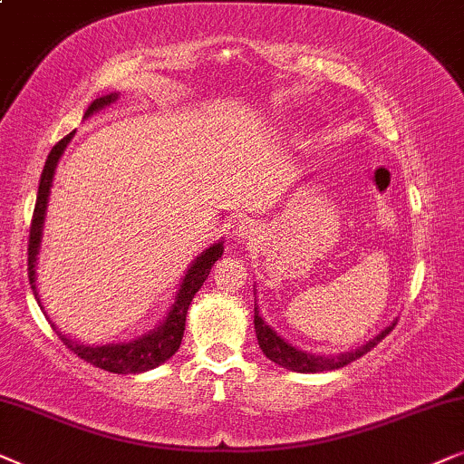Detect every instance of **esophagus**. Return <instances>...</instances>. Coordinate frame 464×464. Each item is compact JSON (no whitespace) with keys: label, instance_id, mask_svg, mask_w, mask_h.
<instances>
[{"label":"esophagus","instance_id":"esophagus-1","mask_svg":"<svg viewBox=\"0 0 464 464\" xmlns=\"http://www.w3.org/2000/svg\"><path fill=\"white\" fill-rule=\"evenodd\" d=\"M236 236L239 239H255L258 236V227L252 225V222H248V220H242L236 227Z\"/></svg>","mask_w":464,"mask_h":464}]
</instances>
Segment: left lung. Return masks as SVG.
I'll return each mask as SVG.
<instances>
[{
	"mask_svg": "<svg viewBox=\"0 0 464 464\" xmlns=\"http://www.w3.org/2000/svg\"><path fill=\"white\" fill-rule=\"evenodd\" d=\"M394 324H397V320H392L384 331L378 333L373 339H369L367 343H362L361 348L356 350L339 352V354H312V352L295 348V345L288 343L282 335H277V333L265 323L261 314H258V305L255 307V329H256V339H258V345H261L263 354L267 356L269 361H274L276 365L290 369V372H299V373L333 372V369L350 365L352 361H356V358H361L362 354H367L369 350L375 348V345H378L382 339L394 329Z\"/></svg>",
	"mask_w": 464,
	"mask_h": 464,
	"instance_id": "obj_1",
	"label": "left lung"
}]
</instances>
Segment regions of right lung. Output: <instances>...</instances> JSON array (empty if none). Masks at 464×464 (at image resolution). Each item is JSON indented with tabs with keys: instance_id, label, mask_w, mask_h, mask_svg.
<instances>
[{
	"instance_id": "add662e5",
	"label": "right lung",
	"mask_w": 464,
	"mask_h": 464,
	"mask_svg": "<svg viewBox=\"0 0 464 464\" xmlns=\"http://www.w3.org/2000/svg\"><path fill=\"white\" fill-rule=\"evenodd\" d=\"M119 99V92H110V95H103L95 99L89 108H86L84 119L97 114L99 110L112 106V103ZM72 131L70 135H65L59 144L53 146L51 154H48L44 169H42V178H40V188H38V199H35V209H34V220H31V228H29V284L34 288L35 299L40 304L38 296V286H35V263H38V255H40V244H42V228H44V218H46V206H48V195H51V187H53V178H54V169H57L59 159L63 157L67 144H70L73 138ZM225 242H216L201 252L199 256L190 263V267L187 274H184L180 288L176 293V301L174 305L169 307L168 316H165L163 323H159L154 329H150L144 335L129 339V342H119V343H106V345H91V343H80L76 339H70L63 333L57 331L54 323H51L57 331V335L61 337L67 348H70L73 354H78L80 358H84L86 362L95 365L103 372L110 373H144L148 369H154L159 365H163L168 358H171L180 348L182 343V335H184V323H187V312L190 301L197 290L203 286L206 277L209 276V269L212 265L218 261L222 256V250H225ZM44 310V307H42ZM46 314V312H44Z\"/></svg>"
}]
</instances>
